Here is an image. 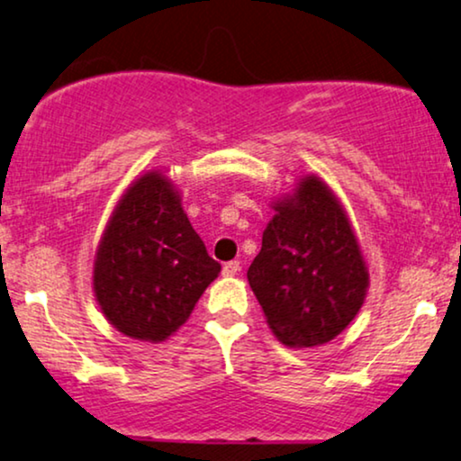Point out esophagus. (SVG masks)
<instances>
[{"instance_id": "esophagus-1", "label": "esophagus", "mask_w": 461, "mask_h": 461, "mask_svg": "<svg viewBox=\"0 0 461 461\" xmlns=\"http://www.w3.org/2000/svg\"><path fill=\"white\" fill-rule=\"evenodd\" d=\"M240 272V261H227V264L223 266V274L225 276H236V274Z\"/></svg>"}]
</instances>
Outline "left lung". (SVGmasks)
<instances>
[{
	"instance_id": "obj_1",
	"label": "left lung",
	"mask_w": 461,
	"mask_h": 461,
	"mask_svg": "<svg viewBox=\"0 0 461 461\" xmlns=\"http://www.w3.org/2000/svg\"><path fill=\"white\" fill-rule=\"evenodd\" d=\"M247 278L283 345L317 347L336 338L364 304L368 270L351 223L328 185L302 178L274 203Z\"/></svg>"
}]
</instances>
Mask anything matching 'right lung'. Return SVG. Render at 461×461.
<instances>
[{"label": "right lung", "instance_id": "right-lung-1", "mask_svg": "<svg viewBox=\"0 0 461 461\" xmlns=\"http://www.w3.org/2000/svg\"><path fill=\"white\" fill-rule=\"evenodd\" d=\"M219 272L170 180L149 172L127 189L108 221L93 289L116 330L161 342L187 321Z\"/></svg>", "mask_w": 461, "mask_h": 461}]
</instances>
